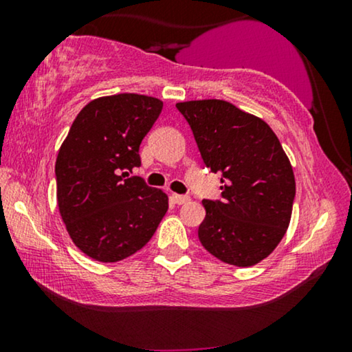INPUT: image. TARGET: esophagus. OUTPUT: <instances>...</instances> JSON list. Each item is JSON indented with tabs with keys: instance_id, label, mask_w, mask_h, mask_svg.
Returning <instances> with one entry per match:
<instances>
[{
	"instance_id": "esophagus-1",
	"label": "esophagus",
	"mask_w": 352,
	"mask_h": 352,
	"mask_svg": "<svg viewBox=\"0 0 352 352\" xmlns=\"http://www.w3.org/2000/svg\"><path fill=\"white\" fill-rule=\"evenodd\" d=\"M171 200H173V204H176V205H184V204H187V201H189L190 199H189V197H186V195L173 194V195H171Z\"/></svg>"
}]
</instances>
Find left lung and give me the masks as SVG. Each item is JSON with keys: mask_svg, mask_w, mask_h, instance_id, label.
<instances>
[{"mask_svg": "<svg viewBox=\"0 0 352 352\" xmlns=\"http://www.w3.org/2000/svg\"><path fill=\"white\" fill-rule=\"evenodd\" d=\"M205 165L221 173L223 200H204L199 239L206 252L239 267L271 254L292 219L295 175L271 126L221 99L177 102Z\"/></svg>", "mask_w": 352, "mask_h": 352, "instance_id": "left-lung-1", "label": "left lung"}]
</instances>
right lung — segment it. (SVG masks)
I'll return each mask as SVG.
<instances>
[{"mask_svg": "<svg viewBox=\"0 0 352 352\" xmlns=\"http://www.w3.org/2000/svg\"><path fill=\"white\" fill-rule=\"evenodd\" d=\"M163 109L152 96L123 93L86 104L56 160L57 206L86 256L117 263L139 252L168 211V195L141 177L139 146Z\"/></svg>", "mask_w": 352, "mask_h": 352, "instance_id": "obj_1", "label": "right lung"}]
</instances>
